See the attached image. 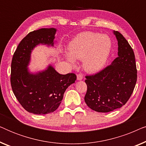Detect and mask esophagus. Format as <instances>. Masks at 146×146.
<instances>
[{"label":"esophagus","mask_w":146,"mask_h":146,"mask_svg":"<svg viewBox=\"0 0 146 146\" xmlns=\"http://www.w3.org/2000/svg\"><path fill=\"white\" fill-rule=\"evenodd\" d=\"M83 78V76L82 74H77V80H81Z\"/></svg>","instance_id":"esophagus-1"}]
</instances>
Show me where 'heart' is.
Returning <instances> with one entry per match:
<instances>
[{"label":"heart","instance_id":"obj_1","mask_svg":"<svg viewBox=\"0 0 146 146\" xmlns=\"http://www.w3.org/2000/svg\"><path fill=\"white\" fill-rule=\"evenodd\" d=\"M111 48V41L107 35L93 32L78 35L69 43L66 58L74 64L75 60L83 59V67L90 72H96L104 67Z\"/></svg>","mask_w":146,"mask_h":146}]
</instances>
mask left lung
<instances>
[{"instance_id": "8db88e82", "label": "left lung", "mask_w": 146, "mask_h": 146, "mask_svg": "<svg viewBox=\"0 0 146 146\" xmlns=\"http://www.w3.org/2000/svg\"><path fill=\"white\" fill-rule=\"evenodd\" d=\"M113 34L118 44V56L99 72L86 76L85 102L90 108L98 112H110L125 105L137 81L132 48L118 31H113Z\"/></svg>"}]
</instances>
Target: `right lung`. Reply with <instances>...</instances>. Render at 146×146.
<instances>
[{"mask_svg": "<svg viewBox=\"0 0 146 146\" xmlns=\"http://www.w3.org/2000/svg\"><path fill=\"white\" fill-rule=\"evenodd\" d=\"M56 32L54 28L31 32L19 43L12 60L11 83L14 94L22 106L34 114L54 111L66 90L76 80L75 74H60L51 65L36 74L28 69L34 48L40 44L53 46Z\"/></svg>", "mask_w": 146, "mask_h": 146, "instance_id": "right-lung-1", "label": "right lung"}]
</instances>
